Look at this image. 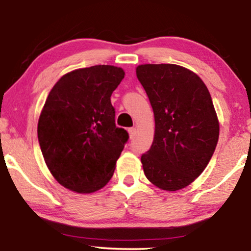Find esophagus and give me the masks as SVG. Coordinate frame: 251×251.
I'll list each match as a JSON object with an SVG mask.
<instances>
[{
  "instance_id": "obj_1",
  "label": "esophagus",
  "mask_w": 251,
  "mask_h": 251,
  "mask_svg": "<svg viewBox=\"0 0 251 251\" xmlns=\"http://www.w3.org/2000/svg\"><path fill=\"white\" fill-rule=\"evenodd\" d=\"M128 132H129L130 139H132L133 137H135V135H136V128H129L128 129Z\"/></svg>"
}]
</instances>
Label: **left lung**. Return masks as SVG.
I'll return each instance as SVG.
<instances>
[{"label": "left lung", "instance_id": "left-lung-1", "mask_svg": "<svg viewBox=\"0 0 251 251\" xmlns=\"http://www.w3.org/2000/svg\"><path fill=\"white\" fill-rule=\"evenodd\" d=\"M136 74L155 120L153 144L142 155L144 173L161 190L178 191L200 176L217 146L211 96L197 74L178 65H139Z\"/></svg>", "mask_w": 251, "mask_h": 251}]
</instances>
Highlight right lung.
Segmentation results:
<instances>
[{
	"instance_id": "add662e5",
	"label": "right lung",
	"mask_w": 251,
	"mask_h": 251,
	"mask_svg": "<svg viewBox=\"0 0 251 251\" xmlns=\"http://www.w3.org/2000/svg\"><path fill=\"white\" fill-rule=\"evenodd\" d=\"M125 77L111 65L80 68L53 85L41 112L37 138L50 173L68 190L104 187L129 135L115 126L113 91Z\"/></svg>"
}]
</instances>
